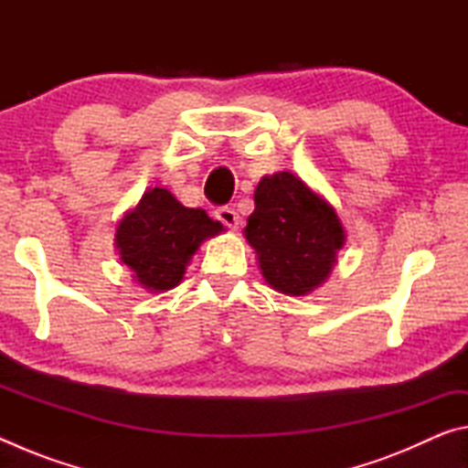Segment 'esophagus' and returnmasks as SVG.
Instances as JSON below:
<instances>
[{
	"label": "esophagus",
	"instance_id": "1",
	"mask_svg": "<svg viewBox=\"0 0 468 468\" xmlns=\"http://www.w3.org/2000/svg\"><path fill=\"white\" fill-rule=\"evenodd\" d=\"M215 215L220 223L229 229H237V225H239V215H237L233 208H229V206H220V208H217Z\"/></svg>",
	"mask_w": 468,
	"mask_h": 468
}]
</instances>
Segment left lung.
Instances as JSON below:
<instances>
[{"label":"left lung","mask_w":468,"mask_h":468,"mask_svg":"<svg viewBox=\"0 0 468 468\" xmlns=\"http://www.w3.org/2000/svg\"><path fill=\"white\" fill-rule=\"evenodd\" d=\"M253 202L245 237L268 284L284 295H305L326 281L345 241L332 206L289 171L262 177Z\"/></svg>","instance_id":"obj_1"}]
</instances>
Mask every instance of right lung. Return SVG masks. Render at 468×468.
Masks as SVG:
<instances>
[{"instance_id": "add662e5", "label": "right lung", "mask_w": 468, "mask_h": 468, "mask_svg": "<svg viewBox=\"0 0 468 468\" xmlns=\"http://www.w3.org/2000/svg\"><path fill=\"white\" fill-rule=\"evenodd\" d=\"M220 231L223 225L202 208H186L167 189L154 187L122 218L115 241L133 279L161 292L177 287L200 243Z\"/></svg>"}]
</instances>
